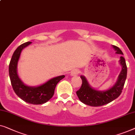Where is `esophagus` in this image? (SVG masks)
Here are the masks:
<instances>
[{
	"label": "esophagus",
	"instance_id": "obj_1",
	"mask_svg": "<svg viewBox=\"0 0 135 135\" xmlns=\"http://www.w3.org/2000/svg\"><path fill=\"white\" fill-rule=\"evenodd\" d=\"M79 73V70H78V69H73L71 71V76H76V75H77Z\"/></svg>",
	"mask_w": 135,
	"mask_h": 135
}]
</instances>
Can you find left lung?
Wrapping results in <instances>:
<instances>
[{
	"instance_id": "obj_1",
	"label": "left lung",
	"mask_w": 135,
	"mask_h": 135,
	"mask_svg": "<svg viewBox=\"0 0 135 135\" xmlns=\"http://www.w3.org/2000/svg\"><path fill=\"white\" fill-rule=\"evenodd\" d=\"M117 54H123L122 51L118 47L113 45ZM122 69L119 74L118 79L114 86L106 91H98L89 86L86 78L81 76L82 84L80 89L76 91V94L79 100L83 103L91 106H100L108 104L117 98L121 94L126 80L127 67L125 59L120 57L119 60Z\"/></svg>"
}]
</instances>
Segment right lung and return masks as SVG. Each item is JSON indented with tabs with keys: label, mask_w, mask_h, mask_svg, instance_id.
Instances as JSON below:
<instances>
[{
	"label": "right lung",
	"mask_w": 135,
	"mask_h": 135,
	"mask_svg": "<svg viewBox=\"0 0 135 135\" xmlns=\"http://www.w3.org/2000/svg\"><path fill=\"white\" fill-rule=\"evenodd\" d=\"M30 43V41L24 43L15 51L9 64V76L13 90L21 99L30 104L40 105L46 103L52 97L57 84L65 76L54 78L38 87H29L24 84L17 73V64L22 50Z\"/></svg>",
	"instance_id": "add662e5"
}]
</instances>
